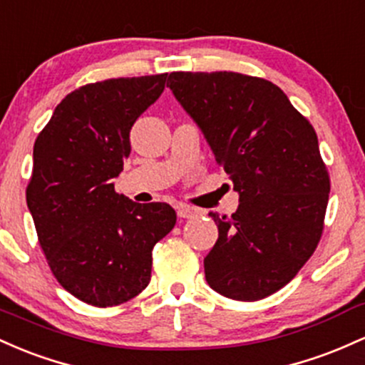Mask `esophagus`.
Segmentation results:
<instances>
[{"label": "esophagus", "mask_w": 365, "mask_h": 365, "mask_svg": "<svg viewBox=\"0 0 365 365\" xmlns=\"http://www.w3.org/2000/svg\"><path fill=\"white\" fill-rule=\"evenodd\" d=\"M175 210H178V215L181 217V219H191V217H196L200 214L196 208L190 207V205H182V203L178 205V207H175Z\"/></svg>", "instance_id": "esophagus-1"}]
</instances>
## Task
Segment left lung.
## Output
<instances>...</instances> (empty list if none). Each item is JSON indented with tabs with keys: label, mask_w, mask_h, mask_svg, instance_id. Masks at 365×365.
<instances>
[{
	"label": "left lung",
	"mask_w": 365,
	"mask_h": 365,
	"mask_svg": "<svg viewBox=\"0 0 365 365\" xmlns=\"http://www.w3.org/2000/svg\"><path fill=\"white\" fill-rule=\"evenodd\" d=\"M172 94L193 118L240 195L205 257L212 289L255 302L297 276L322 235L329 175L317 134L276 84L236 72H172Z\"/></svg>",
	"instance_id": "1"
}]
</instances>
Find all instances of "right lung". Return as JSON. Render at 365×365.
Masks as SVG:
<instances>
[{"instance_id": "1", "label": "right lung", "mask_w": 365, "mask_h": 365, "mask_svg": "<svg viewBox=\"0 0 365 365\" xmlns=\"http://www.w3.org/2000/svg\"><path fill=\"white\" fill-rule=\"evenodd\" d=\"M167 73L83 86L60 101L34 143L27 207L58 282L94 307L120 305L148 286L151 250L175 226L167 203L117 195L129 133L160 98Z\"/></svg>"}]
</instances>
